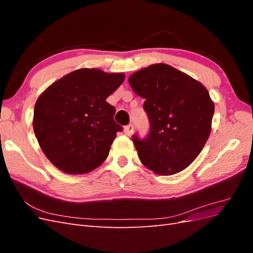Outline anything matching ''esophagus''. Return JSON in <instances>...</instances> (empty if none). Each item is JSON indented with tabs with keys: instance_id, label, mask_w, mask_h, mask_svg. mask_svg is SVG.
I'll return each mask as SVG.
<instances>
[{
	"instance_id": "obj_1",
	"label": "esophagus",
	"mask_w": 253,
	"mask_h": 253,
	"mask_svg": "<svg viewBox=\"0 0 253 253\" xmlns=\"http://www.w3.org/2000/svg\"><path fill=\"white\" fill-rule=\"evenodd\" d=\"M125 134L126 135H127V136H129V135H132L133 134V132H134V126H132V125H128V126H125Z\"/></svg>"
}]
</instances>
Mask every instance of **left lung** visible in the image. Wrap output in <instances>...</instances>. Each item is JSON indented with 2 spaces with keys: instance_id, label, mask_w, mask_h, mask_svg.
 Instances as JSON below:
<instances>
[{
  "instance_id": "1",
  "label": "left lung",
  "mask_w": 253,
  "mask_h": 253,
  "mask_svg": "<svg viewBox=\"0 0 253 253\" xmlns=\"http://www.w3.org/2000/svg\"><path fill=\"white\" fill-rule=\"evenodd\" d=\"M128 83L144 98L150 120L147 138L133 136L140 162L159 175L176 174L192 164L211 133L214 102L201 82L165 63L134 73Z\"/></svg>"
}]
</instances>
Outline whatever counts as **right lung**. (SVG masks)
<instances>
[{"instance_id": "1", "label": "right lung", "mask_w": 253, "mask_h": 253, "mask_svg": "<svg viewBox=\"0 0 253 253\" xmlns=\"http://www.w3.org/2000/svg\"><path fill=\"white\" fill-rule=\"evenodd\" d=\"M124 74L80 68L53 82L38 98L34 131L43 153L59 170L86 174L109 156L116 133L115 108L106 98L124 82Z\"/></svg>"}]
</instances>
